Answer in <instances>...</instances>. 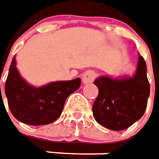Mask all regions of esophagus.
Instances as JSON below:
<instances>
[{
    "label": "esophagus",
    "instance_id": "1",
    "mask_svg": "<svg viewBox=\"0 0 159 159\" xmlns=\"http://www.w3.org/2000/svg\"><path fill=\"white\" fill-rule=\"evenodd\" d=\"M96 77V74L95 71L93 70H87L86 72H84L82 77V80L84 84H87V83H90L94 82V80Z\"/></svg>",
    "mask_w": 159,
    "mask_h": 159
}]
</instances>
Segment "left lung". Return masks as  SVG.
Here are the masks:
<instances>
[{
  "label": "left lung",
  "instance_id": "obj_1",
  "mask_svg": "<svg viewBox=\"0 0 159 159\" xmlns=\"http://www.w3.org/2000/svg\"><path fill=\"white\" fill-rule=\"evenodd\" d=\"M98 95L93 104V115L100 125L114 131H121L141 118L147 106L150 83L146 64L139 57L138 68L133 77L111 79L101 76L95 80Z\"/></svg>",
  "mask_w": 159,
  "mask_h": 159
}]
</instances>
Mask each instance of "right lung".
Segmentation results:
<instances>
[{"mask_svg":"<svg viewBox=\"0 0 159 159\" xmlns=\"http://www.w3.org/2000/svg\"><path fill=\"white\" fill-rule=\"evenodd\" d=\"M15 65L14 57L5 83V93L12 114L18 120L32 126L55 121L62 114L67 97L80 88L81 79L59 81L34 88L22 79Z\"/></svg>","mask_w":159,"mask_h":159,"instance_id":"obj_1","label":"right lung"}]
</instances>
